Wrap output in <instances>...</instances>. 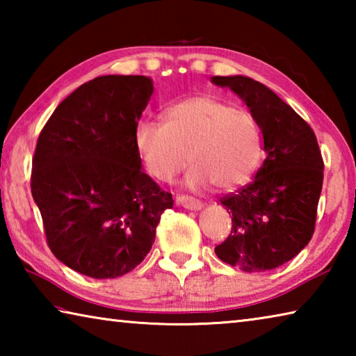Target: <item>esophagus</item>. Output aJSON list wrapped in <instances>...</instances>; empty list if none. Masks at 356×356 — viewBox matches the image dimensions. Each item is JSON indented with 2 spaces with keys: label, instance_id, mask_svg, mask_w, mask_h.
<instances>
[{
  "label": "esophagus",
  "instance_id": "esophagus-1",
  "mask_svg": "<svg viewBox=\"0 0 356 356\" xmlns=\"http://www.w3.org/2000/svg\"><path fill=\"white\" fill-rule=\"evenodd\" d=\"M176 204L177 206H182L186 210H201L202 209V202L195 200V197H191V196H177Z\"/></svg>",
  "mask_w": 356,
  "mask_h": 356
}]
</instances>
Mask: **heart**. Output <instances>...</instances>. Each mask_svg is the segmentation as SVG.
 I'll return each mask as SVG.
<instances>
[{"label":"heart","mask_w":356,"mask_h":356,"mask_svg":"<svg viewBox=\"0 0 356 356\" xmlns=\"http://www.w3.org/2000/svg\"><path fill=\"white\" fill-rule=\"evenodd\" d=\"M135 149L150 176L170 182L190 163L186 185L231 190L256 171L262 155L261 131L250 111L212 95H195L170 105L165 124L143 120Z\"/></svg>","instance_id":"obj_1"}]
</instances>
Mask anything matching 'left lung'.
<instances>
[{
    "label": "left lung",
    "mask_w": 356,
    "mask_h": 356,
    "mask_svg": "<svg viewBox=\"0 0 356 356\" xmlns=\"http://www.w3.org/2000/svg\"><path fill=\"white\" fill-rule=\"evenodd\" d=\"M254 116L267 159L251 184L221 197L232 213L229 237L215 248L242 272H267L293 259L314 234L323 160L314 131L272 89L250 76H212Z\"/></svg>",
    "instance_id": "obj_1"
}]
</instances>
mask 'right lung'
I'll use <instances>...</instances> for the list:
<instances>
[{
	"mask_svg": "<svg viewBox=\"0 0 356 356\" xmlns=\"http://www.w3.org/2000/svg\"><path fill=\"white\" fill-rule=\"evenodd\" d=\"M154 92L143 75L81 84L47 120L35 146L31 193L53 254L75 272L113 280L152 248L172 195L143 171L135 130Z\"/></svg>",
	"mask_w": 356,
	"mask_h": 356,
	"instance_id": "add662e5",
	"label": "right lung"
}]
</instances>
